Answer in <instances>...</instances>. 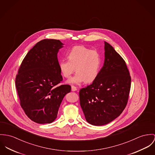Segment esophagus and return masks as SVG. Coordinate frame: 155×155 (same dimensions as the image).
<instances>
[{
  "mask_svg": "<svg viewBox=\"0 0 155 155\" xmlns=\"http://www.w3.org/2000/svg\"><path fill=\"white\" fill-rule=\"evenodd\" d=\"M77 90H78V89L76 88V87H75L74 86H71V91H76Z\"/></svg>",
  "mask_w": 155,
  "mask_h": 155,
  "instance_id": "esophagus-1",
  "label": "esophagus"
}]
</instances>
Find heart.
Returning a JSON list of instances; mask_svg holds the SVG:
<instances>
[{
	"mask_svg": "<svg viewBox=\"0 0 155 155\" xmlns=\"http://www.w3.org/2000/svg\"><path fill=\"white\" fill-rule=\"evenodd\" d=\"M68 58L69 61H60L58 66L62 75L66 78H71L76 70V73L68 81L69 83H91L97 78L102 61L97 50L84 45L75 46L68 52Z\"/></svg>",
	"mask_w": 155,
	"mask_h": 155,
	"instance_id": "1",
	"label": "heart"
}]
</instances>
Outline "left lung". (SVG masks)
Returning a JSON list of instances; mask_svg holds the SVG:
<instances>
[{
    "mask_svg": "<svg viewBox=\"0 0 155 155\" xmlns=\"http://www.w3.org/2000/svg\"><path fill=\"white\" fill-rule=\"evenodd\" d=\"M130 87L131 76L124 60L105 42V60L97 78L79 91L87 122L103 126L115 120L127 105Z\"/></svg>",
    "mask_w": 155,
    "mask_h": 155,
    "instance_id": "obj_1",
    "label": "left lung"
}]
</instances>
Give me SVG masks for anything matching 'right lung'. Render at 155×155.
Returning <instances> with one entry per match:
<instances>
[{"mask_svg":"<svg viewBox=\"0 0 155 155\" xmlns=\"http://www.w3.org/2000/svg\"><path fill=\"white\" fill-rule=\"evenodd\" d=\"M63 44L58 40L37 42L22 60L15 78L20 105L32 121L38 124L53 122L69 84L63 81L57 53Z\"/></svg>","mask_w":155,"mask_h":155,"instance_id":"obj_1","label":"right lung"}]
</instances>
